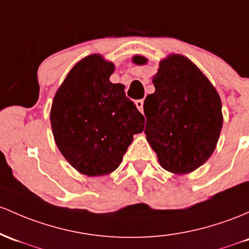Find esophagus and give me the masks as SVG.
<instances>
[{"label":"esophagus","mask_w":249,"mask_h":249,"mask_svg":"<svg viewBox=\"0 0 249 249\" xmlns=\"http://www.w3.org/2000/svg\"><path fill=\"white\" fill-rule=\"evenodd\" d=\"M143 105H144V102L142 99L139 100H136V106H137V108L141 112H143Z\"/></svg>","instance_id":"34e87169"}]
</instances>
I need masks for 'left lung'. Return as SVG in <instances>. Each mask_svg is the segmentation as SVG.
Wrapping results in <instances>:
<instances>
[{"instance_id":"left-lung-1","label":"left lung","mask_w":249,"mask_h":249,"mask_svg":"<svg viewBox=\"0 0 249 249\" xmlns=\"http://www.w3.org/2000/svg\"><path fill=\"white\" fill-rule=\"evenodd\" d=\"M132 61L142 64L143 59L135 56ZM152 84L155 93L144 102L147 142L163 169L190 174L216 147L223 124L220 95L200 68L181 54L160 62Z\"/></svg>"}]
</instances>
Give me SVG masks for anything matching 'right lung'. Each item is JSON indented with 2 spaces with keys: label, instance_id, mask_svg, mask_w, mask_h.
Listing matches in <instances>:
<instances>
[{
  "label": "right lung",
  "instance_id": "right-lung-1",
  "mask_svg": "<svg viewBox=\"0 0 249 249\" xmlns=\"http://www.w3.org/2000/svg\"><path fill=\"white\" fill-rule=\"evenodd\" d=\"M113 72V62L99 54L86 56L70 71L52 103L56 146L75 170L89 177L116 170L145 124L124 85L110 81Z\"/></svg>",
  "mask_w": 249,
  "mask_h": 249
}]
</instances>
